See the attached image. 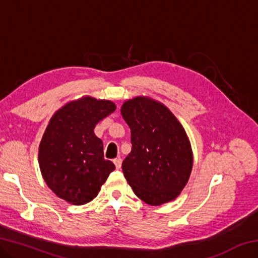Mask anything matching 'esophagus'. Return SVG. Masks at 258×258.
<instances>
[{"label": "esophagus", "instance_id": "1", "mask_svg": "<svg viewBox=\"0 0 258 258\" xmlns=\"http://www.w3.org/2000/svg\"><path fill=\"white\" fill-rule=\"evenodd\" d=\"M113 164L116 165V168L119 169L121 167V159L120 158H116L113 159Z\"/></svg>", "mask_w": 258, "mask_h": 258}]
</instances>
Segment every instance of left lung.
Instances as JSON below:
<instances>
[{
    "instance_id": "1",
    "label": "left lung",
    "mask_w": 258,
    "mask_h": 258,
    "mask_svg": "<svg viewBox=\"0 0 258 258\" xmlns=\"http://www.w3.org/2000/svg\"><path fill=\"white\" fill-rule=\"evenodd\" d=\"M121 115L132 143L121 168L134 194L151 206L175 199L194 163L184 128L167 108L147 98L126 101Z\"/></svg>"
}]
</instances>
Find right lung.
<instances>
[{"label": "right lung", "instance_id": "add662e5", "mask_svg": "<svg viewBox=\"0 0 258 258\" xmlns=\"http://www.w3.org/2000/svg\"><path fill=\"white\" fill-rule=\"evenodd\" d=\"M107 100L83 98L52 117L40 145L38 163L47 186L73 205L97 197L115 165L103 156V143L94 127L115 111Z\"/></svg>", "mask_w": 258, "mask_h": 258}]
</instances>
